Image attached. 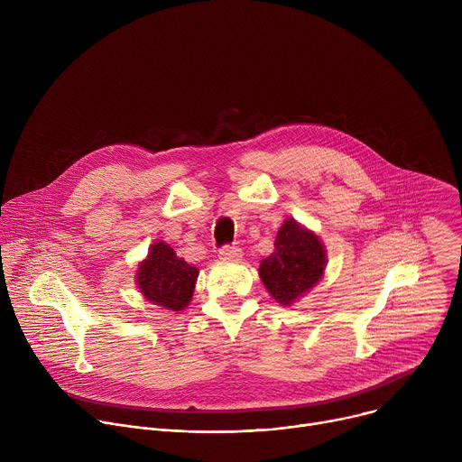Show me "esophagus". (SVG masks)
Here are the masks:
<instances>
[{"label":"esophagus","instance_id":"34e87169","mask_svg":"<svg viewBox=\"0 0 462 462\" xmlns=\"http://www.w3.org/2000/svg\"><path fill=\"white\" fill-rule=\"evenodd\" d=\"M241 257H243V252L237 246H223L219 250V259L223 261H241Z\"/></svg>","mask_w":462,"mask_h":462}]
</instances>
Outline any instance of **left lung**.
I'll return each mask as SVG.
<instances>
[{"label": "left lung", "instance_id": "obj_1", "mask_svg": "<svg viewBox=\"0 0 462 462\" xmlns=\"http://www.w3.org/2000/svg\"><path fill=\"white\" fill-rule=\"evenodd\" d=\"M325 267L319 236L289 217L278 230L274 252L259 263V278L280 305L291 307L321 282Z\"/></svg>", "mask_w": 462, "mask_h": 462}]
</instances>
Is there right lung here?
I'll use <instances>...</instances> for the list:
<instances>
[{"label": "right lung", "instance_id": "add662e5", "mask_svg": "<svg viewBox=\"0 0 462 462\" xmlns=\"http://www.w3.org/2000/svg\"><path fill=\"white\" fill-rule=\"evenodd\" d=\"M197 276L199 269L188 265L168 243L155 241L139 263L135 283L150 303L179 312L189 305Z\"/></svg>", "mask_w": 462, "mask_h": 462}]
</instances>
